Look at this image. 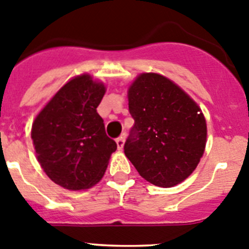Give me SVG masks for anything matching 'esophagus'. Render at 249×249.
I'll return each instance as SVG.
<instances>
[{"label":"esophagus","instance_id":"esophagus-1","mask_svg":"<svg viewBox=\"0 0 249 249\" xmlns=\"http://www.w3.org/2000/svg\"><path fill=\"white\" fill-rule=\"evenodd\" d=\"M124 139H126L124 134H123V136H120V137H118V138H116V143H117L118 149H122L123 148V145H124Z\"/></svg>","mask_w":249,"mask_h":249}]
</instances>
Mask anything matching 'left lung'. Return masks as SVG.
Masks as SVG:
<instances>
[{
	"label": "left lung",
	"mask_w": 249,
	"mask_h": 249,
	"mask_svg": "<svg viewBox=\"0 0 249 249\" xmlns=\"http://www.w3.org/2000/svg\"><path fill=\"white\" fill-rule=\"evenodd\" d=\"M134 124L124 154L144 179L172 187L199 164L207 123L198 105L174 82L156 73L139 75L128 91Z\"/></svg>",
	"instance_id": "left-lung-1"
}]
</instances>
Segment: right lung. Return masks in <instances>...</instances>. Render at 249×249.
Instances as JSON below:
<instances>
[{
	"instance_id": "1",
	"label": "right lung",
	"mask_w": 249,
	"mask_h": 249,
	"mask_svg": "<svg viewBox=\"0 0 249 249\" xmlns=\"http://www.w3.org/2000/svg\"><path fill=\"white\" fill-rule=\"evenodd\" d=\"M106 89L90 75L63 85L33 123L32 139L45 174L63 188L80 191L98 183L117 149L96 112Z\"/></svg>"
}]
</instances>
